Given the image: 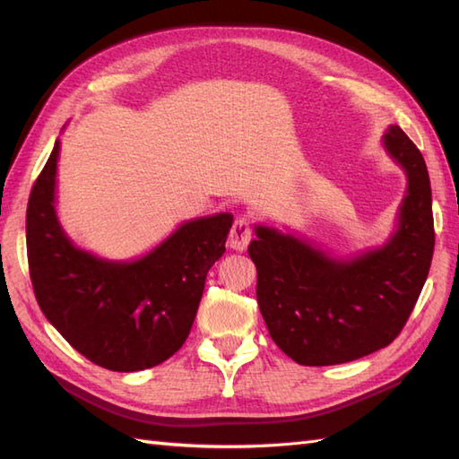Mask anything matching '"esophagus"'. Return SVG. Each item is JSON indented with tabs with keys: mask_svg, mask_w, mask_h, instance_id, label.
Returning <instances> with one entry per match:
<instances>
[{
	"mask_svg": "<svg viewBox=\"0 0 459 459\" xmlns=\"http://www.w3.org/2000/svg\"><path fill=\"white\" fill-rule=\"evenodd\" d=\"M252 238V227L247 217H237L232 222L230 235H229V245L235 250H245Z\"/></svg>",
	"mask_w": 459,
	"mask_h": 459,
	"instance_id": "obj_1",
	"label": "esophagus"
}]
</instances>
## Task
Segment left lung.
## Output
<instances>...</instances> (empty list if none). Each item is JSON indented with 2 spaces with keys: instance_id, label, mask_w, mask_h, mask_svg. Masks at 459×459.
Masks as SVG:
<instances>
[{
  "instance_id": "1",
  "label": "left lung",
  "mask_w": 459,
  "mask_h": 459,
  "mask_svg": "<svg viewBox=\"0 0 459 459\" xmlns=\"http://www.w3.org/2000/svg\"><path fill=\"white\" fill-rule=\"evenodd\" d=\"M385 145L408 175L401 227L386 247L339 262L266 227H256L248 245L268 333L299 365L349 363L391 345L430 272L434 214L426 161L398 126L386 130Z\"/></svg>"
}]
</instances>
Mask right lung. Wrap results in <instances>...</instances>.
I'll return each instance as SVG.
<instances>
[{
    "label": "right lung",
    "mask_w": 459,
    "mask_h": 459,
    "mask_svg": "<svg viewBox=\"0 0 459 459\" xmlns=\"http://www.w3.org/2000/svg\"><path fill=\"white\" fill-rule=\"evenodd\" d=\"M56 158L58 142L27 203V260L39 307L94 365L132 373L163 363L189 335L232 214L181 224L142 260L104 262L76 248L56 221Z\"/></svg>",
    "instance_id": "obj_1"
}]
</instances>
